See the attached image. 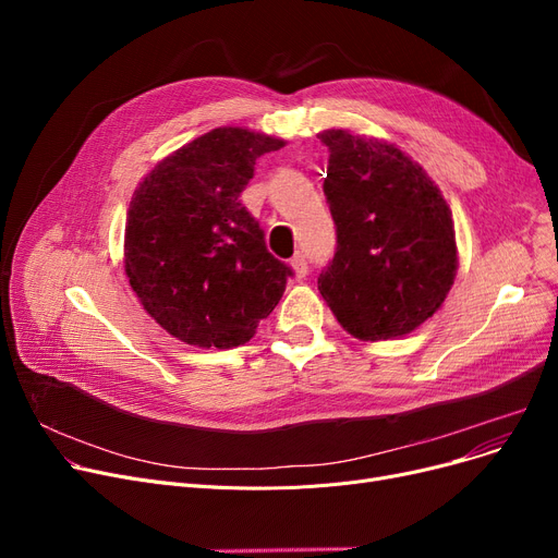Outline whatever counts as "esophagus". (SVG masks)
Here are the masks:
<instances>
[{
  "label": "esophagus",
  "instance_id": "esophagus-1",
  "mask_svg": "<svg viewBox=\"0 0 558 558\" xmlns=\"http://www.w3.org/2000/svg\"><path fill=\"white\" fill-rule=\"evenodd\" d=\"M291 269H294V274H296V278H305L307 276V262H305V255H301V253H296L294 257H291Z\"/></svg>",
  "mask_w": 558,
  "mask_h": 558
}]
</instances>
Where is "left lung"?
Wrapping results in <instances>:
<instances>
[{
    "instance_id": "left-lung-1",
    "label": "left lung",
    "mask_w": 558,
    "mask_h": 558,
    "mask_svg": "<svg viewBox=\"0 0 558 558\" xmlns=\"http://www.w3.org/2000/svg\"><path fill=\"white\" fill-rule=\"evenodd\" d=\"M318 137L330 151L324 192L337 226L320 296L360 341L414 332L444 305L457 276L450 205L396 144L345 129Z\"/></svg>"
}]
</instances>
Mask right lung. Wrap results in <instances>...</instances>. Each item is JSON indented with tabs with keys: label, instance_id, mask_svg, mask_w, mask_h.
<instances>
[{
	"label": "right lung",
	"instance_id": "right-lung-1",
	"mask_svg": "<svg viewBox=\"0 0 558 558\" xmlns=\"http://www.w3.org/2000/svg\"><path fill=\"white\" fill-rule=\"evenodd\" d=\"M284 140L219 126L162 158L135 187L124 232L129 282L156 324L198 348L246 343L291 269L264 244L240 194Z\"/></svg>",
	"mask_w": 558,
	"mask_h": 558
}]
</instances>
